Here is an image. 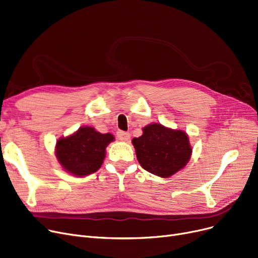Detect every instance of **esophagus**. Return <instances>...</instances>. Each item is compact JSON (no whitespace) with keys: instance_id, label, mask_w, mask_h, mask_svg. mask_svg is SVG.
<instances>
[{"instance_id":"1","label":"esophagus","mask_w":258,"mask_h":258,"mask_svg":"<svg viewBox=\"0 0 258 258\" xmlns=\"http://www.w3.org/2000/svg\"><path fill=\"white\" fill-rule=\"evenodd\" d=\"M117 137H118V139L121 140V141H128L130 138H131V135H130L128 133H126V132L119 131V132L117 133Z\"/></svg>"}]
</instances>
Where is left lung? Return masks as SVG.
<instances>
[{"label":"left lung","mask_w":258,"mask_h":258,"mask_svg":"<svg viewBox=\"0 0 258 258\" xmlns=\"http://www.w3.org/2000/svg\"><path fill=\"white\" fill-rule=\"evenodd\" d=\"M143 134L133 138L137 160L145 171L161 178L171 177L187 164L192 147L187 134L160 123H151L142 128Z\"/></svg>","instance_id":"1"}]
</instances>
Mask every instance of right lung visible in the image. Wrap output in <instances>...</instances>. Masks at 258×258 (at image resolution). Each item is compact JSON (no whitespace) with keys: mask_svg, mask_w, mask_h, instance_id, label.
<instances>
[{"mask_svg":"<svg viewBox=\"0 0 258 258\" xmlns=\"http://www.w3.org/2000/svg\"><path fill=\"white\" fill-rule=\"evenodd\" d=\"M114 135L101 134L92 126H81L72 135L61 137L55 143V158L62 169L77 177H84L101 167L107 145Z\"/></svg>","mask_w":258,"mask_h":258,"instance_id":"right-lung-1","label":"right lung"}]
</instances>
